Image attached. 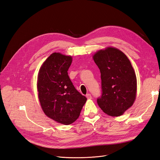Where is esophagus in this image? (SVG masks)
<instances>
[{
    "label": "esophagus",
    "mask_w": 160,
    "mask_h": 160,
    "mask_svg": "<svg viewBox=\"0 0 160 160\" xmlns=\"http://www.w3.org/2000/svg\"><path fill=\"white\" fill-rule=\"evenodd\" d=\"M86 97L87 98V99H91L92 98V96L91 94H87L86 95Z\"/></svg>",
    "instance_id": "34e87169"
}]
</instances>
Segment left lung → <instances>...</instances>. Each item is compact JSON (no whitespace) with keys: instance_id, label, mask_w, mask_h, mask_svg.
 Here are the masks:
<instances>
[{"instance_id":"8db88e82","label":"left lung","mask_w":160,"mask_h":160,"mask_svg":"<svg viewBox=\"0 0 160 160\" xmlns=\"http://www.w3.org/2000/svg\"><path fill=\"white\" fill-rule=\"evenodd\" d=\"M93 60L100 69L102 95L97 103L110 116L118 117L132 106L137 95V78L131 62L118 48L98 50Z\"/></svg>"}]
</instances>
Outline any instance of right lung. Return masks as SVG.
<instances>
[{"label": "right lung", "instance_id": "right-lung-1", "mask_svg": "<svg viewBox=\"0 0 160 160\" xmlns=\"http://www.w3.org/2000/svg\"><path fill=\"white\" fill-rule=\"evenodd\" d=\"M72 62V56L54 52L44 62L38 74V96L44 113L63 125L78 119L87 101L68 76Z\"/></svg>", "mask_w": 160, "mask_h": 160}]
</instances>
